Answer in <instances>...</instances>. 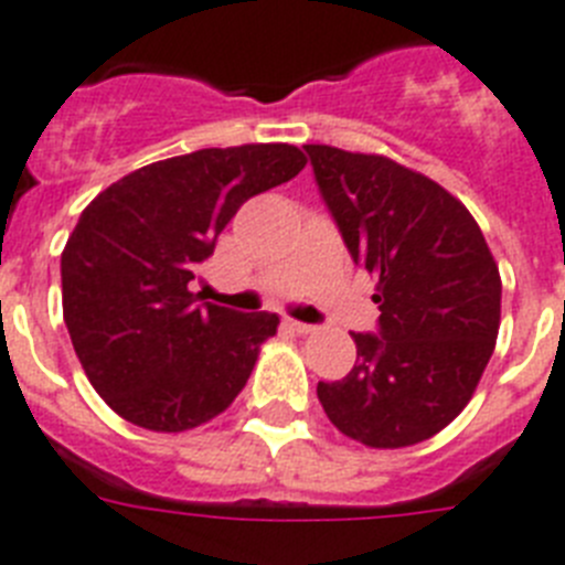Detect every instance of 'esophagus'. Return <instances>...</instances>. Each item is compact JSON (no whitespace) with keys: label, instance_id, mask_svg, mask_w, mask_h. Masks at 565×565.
<instances>
[{"label":"esophagus","instance_id":"esophagus-1","mask_svg":"<svg viewBox=\"0 0 565 565\" xmlns=\"http://www.w3.org/2000/svg\"><path fill=\"white\" fill-rule=\"evenodd\" d=\"M287 327H290L292 333H301V335H307V333H312V330H316L312 324H305V321H296V319H287Z\"/></svg>","mask_w":565,"mask_h":565}]
</instances>
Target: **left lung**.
Here are the masks:
<instances>
[{"label": "left lung", "mask_w": 565, "mask_h": 565, "mask_svg": "<svg viewBox=\"0 0 565 565\" xmlns=\"http://www.w3.org/2000/svg\"><path fill=\"white\" fill-rule=\"evenodd\" d=\"M359 267L376 275L379 333L319 382L335 428L367 448L425 443L471 402L500 330L502 281L471 212L436 180L382 154L305 146Z\"/></svg>", "instance_id": "left-lung-1"}]
</instances>
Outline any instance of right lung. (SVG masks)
Segmentation results:
<instances>
[{"instance_id":"1","label":"right lung","mask_w":565,"mask_h":565,"mask_svg":"<svg viewBox=\"0 0 565 565\" xmlns=\"http://www.w3.org/2000/svg\"><path fill=\"white\" fill-rule=\"evenodd\" d=\"M305 163L287 143L201 149L143 166L85 206L60 264L63 316L114 414L180 434L244 391L278 316L198 305L189 281L241 203Z\"/></svg>"}]
</instances>
